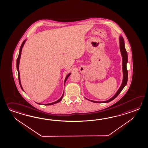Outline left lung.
I'll list each match as a JSON object with an SVG mask.
<instances>
[{
	"label": "left lung",
	"mask_w": 148,
	"mask_h": 148,
	"mask_svg": "<svg viewBox=\"0 0 148 148\" xmlns=\"http://www.w3.org/2000/svg\"><path fill=\"white\" fill-rule=\"evenodd\" d=\"M119 44H120V50L121 51V55L123 57V82L121 87L119 89H118L117 92L115 94L114 97H112V98L109 99L107 101H93L91 100H89V101H92L93 102H95V103H107V102H110L112 100H113L114 99L116 98L118 95L122 91V90L124 89L125 86L127 84V80H128V71L126 68V64L128 62V56H127V53L125 47V43H124V40L123 38V36H121L119 37Z\"/></svg>",
	"instance_id": "8db88e82"
}]
</instances>
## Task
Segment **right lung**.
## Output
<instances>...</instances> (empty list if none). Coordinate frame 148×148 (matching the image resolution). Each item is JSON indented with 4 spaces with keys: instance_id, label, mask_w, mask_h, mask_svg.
I'll list each match as a JSON object with an SVG mask.
<instances>
[{
    "instance_id": "obj_1",
    "label": "right lung",
    "mask_w": 148,
    "mask_h": 148,
    "mask_svg": "<svg viewBox=\"0 0 148 148\" xmlns=\"http://www.w3.org/2000/svg\"><path fill=\"white\" fill-rule=\"evenodd\" d=\"M25 41H26V40H24V41H23V43H22V44L21 45V47H20V53H19V55H18V58H17V62H16V67L17 69V72H18V81H19V83H20V86H21V89H22V90H23V88H22V86H21V81H20V72H19V63H20V58H21V51H22V48H23V46H24V43L25 42ZM71 75V73H69V74L67 75L66 76V78H65V82L64 83H65V82H66V80H67V78L69 77V76ZM64 93H63V94H62V96L61 97V98L58 99L57 101H56L55 102H52V103H48V104H45V105H53V104H55L56 103H58V102H59V101H60L61 100H62V98H63V96H64ZM38 104H39V105H41L40 103H38Z\"/></svg>"
}]
</instances>
